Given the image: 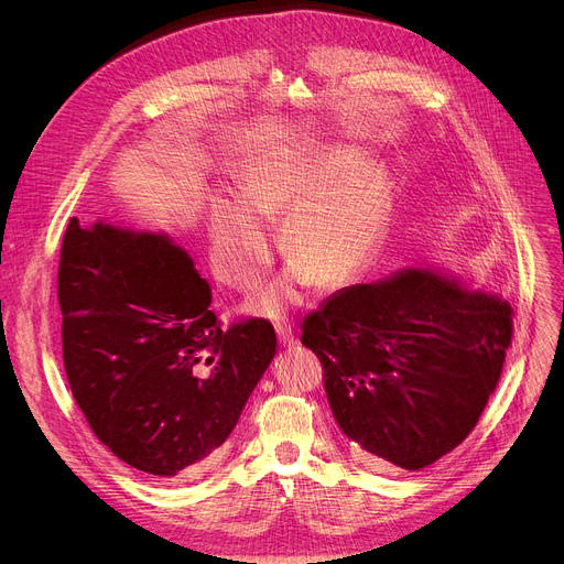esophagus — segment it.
<instances>
[{
  "mask_svg": "<svg viewBox=\"0 0 564 564\" xmlns=\"http://www.w3.org/2000/svg\"><path fill=\"white\" fill-rule=\"evenodd\" d=\"M275 329H278V339H280V344L282 346H295L297 344V339H295V335H293V327H291V323L289 321H275Z\"/></svg>",
  "mask_w": 564,
  "mask_h": 564,
  "instance_id": "1",
  "label": "esophagus"
}]
</instances>
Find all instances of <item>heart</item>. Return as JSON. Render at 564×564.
Returning <instances> with one entry per match:
<instances>
[{"label":"heart","mask_w":564,"mask_h":564,"mask_svg":"<svg viewBox=\"0 0 564 564\" xmlns=\"http://www.w3.org/2000/svg\"><path fill=\"white\" fill-rule=\"evenodd\" d=\"M243 197L261 218L282 214V243L297 259L289 278L271 284L259 310L275 312L312 278L318 286L346 284L373 254L384 223V186L376 165L355 150L316 156H275L246 173ZM212 257L220 280L248 286L271 257L263 225L235 197L212 203Z\"/></svg>","instance_id":"heart-1"}]
</instances>
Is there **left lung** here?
I'll list each match as a JSON object with an SVG mask.
<instances>
[{
	"label": "left lung",
	"mask_w": 564,
	"mask_h": 564,
	"mask_svg": "<svg viewBox=\"0 0 564 564\" xmlns=\"http://www.w3.org/2000/svg\"><path fill=\"white\" fill-rule=\"evenodd\" d=\"M301 341L364 465L414 471L476 427L512 344V307L412 269L333 295Z\"/></svg>",
	"instance_id": "1"
}]
</instances>
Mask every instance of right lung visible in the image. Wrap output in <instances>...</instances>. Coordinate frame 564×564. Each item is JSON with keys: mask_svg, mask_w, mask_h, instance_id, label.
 <instances>
[{"mask_svg": "<svg viewBox=\"0 0 564 564\" xmlns=\"http://www.w3.org/2000/svg\"><path fill=\"white\" fill-rule=\"evenodd\" d=\"M212 289L169 239L73 218L58 261L63 364L95 437L182 480L216 459L275 355L267 318L220 327Z\"/></svg>", "mask_w": 564, "mask_h": 564, "instance_id": "1", "label": "right lung"}]
</instances>
